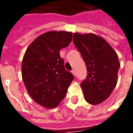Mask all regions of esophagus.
Wrapping results in <instances>:
<instances>
[{
    "instance_id": "obj_1",
    "label": "esophagus",
    "mask_w": 133,
    "mask_h": 133,
    "mask_svg": "<svg viewBox=\"0 0 133 133\" xmlns=\"http://www.w3.org/2000/svg\"><path fill=\"white\" fill-rule=\"evenodd\" d=\"M71 72H72V75H74L75 77V76H76V72H75V70H72V71H71Z\"/></svg>"
}]
</instances>
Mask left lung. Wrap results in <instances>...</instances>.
Returning <instances> with one entry per match:
<instances>
[{"instance_id":"obj_1","label":"left lung","mask_w":133,"mask_h":133,"mask_svg":"<svg viewBox=\"0 0 133 133\" xmlns=\"http://www.w3.org/2000/svg\"><path fill=\"white\" fill-rule=\"evenodd\" d=\"M73 43L85 63L88 75L81 84L85 99L91 105L103 103L116 86L120 63L107 41L93 33H75Z\"/></svg>"}]
</instances>
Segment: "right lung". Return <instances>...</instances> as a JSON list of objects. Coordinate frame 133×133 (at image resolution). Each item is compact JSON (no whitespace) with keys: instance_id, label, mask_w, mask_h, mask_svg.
<instances>
[{"instance_id":"1","label":"right lung","mask_w":133,"mask_h":133,"mask_svg":"<svg viewBox=\"0 0 133 133\" xmlns=\"http://www.w3.org/2000/svg\"><path fill=\"white\" fill-rule=\"evenodd\" d=\"M72 33L49 31L39 35L28 48L22 62V78L28 94L44 108L58 106L74 76L64 68L60 50L68 46Z\"/></svg>"}]
</instances>
